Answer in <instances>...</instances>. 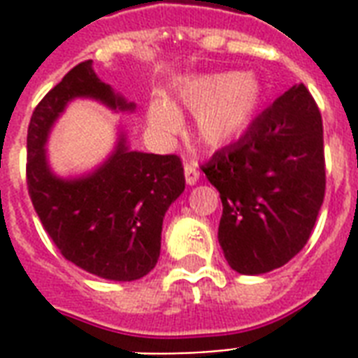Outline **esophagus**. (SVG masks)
I'll return each mask as SVG.
<instances>
[{"label": "esophagus", "mask_w": 358, "mask_h": 358, "mask_svg": "<svg viewBox=\"0 0 358 358\" xmlns=\"http://www.w3.org/2000/svg\"><path fill=\"white\" fill-rule=\"evenodd\" d=\"M184 174H185V182H187V185H195L199 182V171L193 163H185Z\"/></svg>", "instance_id": "esophagus-1"}]
</instances>
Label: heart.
Masks as SVG:
<instances>
[{
  "label": "heart",
  "instance_id": "heart-1",
  "mask_svg": "<svg viewBox=\"0 0 358 358\" xmlns=\"http://www.w3.org/2000/svg\"><path fill=\"white\" fill-rule=\"evenodd\" d=\"M264 82L253 71L210 73L191 76L167 103L154 97L146 108L148 127L159 136H173L180 127L178 108L193 113V136L206 148L217 150L234 143L252 127L263 108Z\"/></svg>",
  "mask_w": 358,
  "mask_h": 358
}]
</instances>
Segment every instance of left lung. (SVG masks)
<instances>
[{"label":"left lung","mask_w":358,"mask_h":358,"mask_svg":"<svg viewBox=\"0 0 358 358\" xmlns=\"http://www.w3.org/2000/svg\"><path fill=\"white\" fill-rule=\"evenodd\" d=\"M203 173L222 197L217 240L229 266L257 276L289 263L324 197L323 122L306 86L280 95Z\"/></svg>","instance_id":"1"}]
</instances>
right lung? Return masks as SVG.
Returning <instances> with one entry per match:
<instances>
[{"instance_id": "obj_1", "label": "right lung", "mask_w": 358, "mask_h": 358, "mask_svg": "<svg viewBox=\"0 0 358 358\" xmlns=\"http://www.w3.org/2000/svg\"><path fill=\"white\" fill-rule=\"evenodd\" d=\"M82 62L43 97L27 127V189L43 227L67 261L103 280L133 282L154 268L169 206L184 193L182 161L131 150L124 129L106 159L80 176L52 171L46 143L71 101L94 99L114 113H135Z\"/></svg>"}]
</instances>
